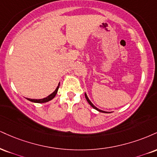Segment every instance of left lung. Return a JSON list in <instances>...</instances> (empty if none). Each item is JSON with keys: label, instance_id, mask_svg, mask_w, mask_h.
<instances>
[{"label": "left lung", "instance_id": "8db88e82", "mask_svg": "<svg viewBox=\"0 0 157 157\" xmlns=\"http://www.w3.org/2000/svg\"><path fill=\"white\" fill-rule=\"evenodd\" d=\"M85 97H86V100L87 101H88V102L89 103V105H90V106H91L92 107H94V109H97V110H98V111H99V112H101V113H107V112H105V111H103V110H101V109H98L97 107H96L95 106H94V105H93V104H92V102L91 101H90L89 100V99H88V97H87V95H86V94H85Z\"/></svg>", "mask_w": 157, "mask_h": 157}]
</instances>
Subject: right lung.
I'll list each match as a JSON object with an SVG mask.
<instances>
[{
    "label": "right lung",
    "instance_id": "1",
    "mask_svg": "<svg viewBox=\"0 0 157 157\" xmlns=\"http://www.w3.org/2000/svg\"><path fill=\"white\" fill-rule=\"evenodd\" d=\"M59 86H60V83L58 84V87H57V88H56V89L55 90V91L53 92V93H52V94H50V95H49L48 97H47L46 98H44V99H28V98H27V99L29 100V101H32V102H36V103L48 102V101H50L51 99H52L55 97H56V94H57V92H58V88H59Z\"/></svg>",
    "mask_w": 157,
    "mask_h": 157
}]
</instances>
